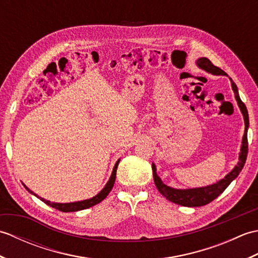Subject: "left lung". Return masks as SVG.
Here are the masks:
<instances>
[{"label":"left lung","instance_id":"1","mask_svg":"<svg viewBox=\"0 0 258 258\" xmlns=\"http://www.w3.org/2000/svg\"><path fill=\"white\" fill-rule=\"evenodd\" d=\"M197 65L200 68L204 69L205 71L213 74L216 75H227L224 71L220 68H217L214 65L210 59L206 57H202L200 59H197ZM231 83H232V89L234 91L235 97H236V101L238 103V106L240 108V111L243 113L244 120H245V134L243 138V144H242V149H240V154H239V162L237 163V165L235 166V168L231 173H228L225 177L221 179L220 182H217L216 184H213L210 186H206V187H201V188H191V189H175L171 188L164 184L161 178L157 176L156 174V168L155 165L153 164L152 169H153V176H154V182L158 191L164 196L166 197L168 201H171L175 204L182 205V206H187V207H196V206H204L208 203H211L214 201L216 197L220 196L224 190L226 189L227 186L232 183V180L236 178L238 176V174L242 171L246 158H247V153H248V141H247V130H248V113H247V108H246L245 104L240 100V97L238 95V91H237V86L234 83L232 79Z\"/></svg>","mask_w":258,"mask_h":258}]
</instances>
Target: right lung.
Wrapping results in <instances>:
<instances>
[{
    "mask_svg": "<svg viewBox=\"0 0 258 258\" xmlns=\"http://www.w3.org/2000/svg\"><path fill=\"white\" fill-rule=\"evenodd\" d=\"M118 162L119 161H117L116 164H115L114 169H113V173L111 175V178H109L108 183L105 185V187H104L96 196L93 197V199L85 200V201H82V202L68 203V204H59V203H51L50 201H45L44 199H42V197H38V196L37 197H38V199H41L42 202H44V203H46L47 205H50L51 207L55 208V210H57V211L65 212V213H67V212L82 211V210H85V208H89V207L94 206V205L98 204V203H100V202H102L104 199H105V197L108 195L109 191L112 190L113 186H114V183H115V178H116V169H117V166H118ZM25 188H26V186H25ZM26 189H29V188H26ZM31 193H32V191H31ZM33 194H34V193H33Z\"/></svg>",
    "mask_w": 258,
    "mask_h": 258,
    "instance_id": "obj_1",
    "label": "right lung"
}]
</instances>
